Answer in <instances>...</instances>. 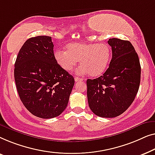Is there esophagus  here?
I'll return each mask as SVG.
<instances>
[{"instance_id":"34e87169","label":"esophagus","mask_w":155,"mask_h":155,"mask_svg":"<svg viewBox=\"0 0 155 155\" xmlns=\"http://www.w3.org/2000/svg\"><path fill=\"white\" fill-rule=\"evenodd\" d=\"M74 79H75V81L77 82V81H81L84 80V78H81L79 77H75Z\"/></svg>"}]
</instances>
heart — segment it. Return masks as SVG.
Returning a JSON list of instances; mask_svg holds the SVG:
<instances>
[{
    "label": "heart",
    "instance_id": "obj_1",
    "mask_svg": "<svg viewBox=\"0 0 155 155\" xmlns=\"http://www.w3.org/2000/svg\"><path fill=\"white\" fill-rule=\"evenodd\" d=\"M66 51L58 50L55 59L65 71H70L80 60L81 67L78 74L89 73L91 77L102 74L107 68L111 60L112 50L106 43H71L65 47Z\"/></svg>",
    "mask_w": 155,
    "mask_h": 155
}]
</instances>
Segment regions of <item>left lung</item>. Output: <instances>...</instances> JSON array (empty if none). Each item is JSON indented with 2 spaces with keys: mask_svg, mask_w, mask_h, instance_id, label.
I'll return each instance as SVG.
<instances>
[{
  "mask_svg": "<svg viewBox=\"0 0 155 155\" xmlns=\"http://www.w3.org/2000/svg\"><path fill=\"white\" fill-rule=\"evenodd\" d=\"M112 58L103 75L88 79L89 107L104 118L118 117L129 107L138 93L141 68L138 55L130 41L110 38Z\"/></svg>",
  "mask_w": 155,
  "mask_h": 155,
  "instance_id": "8db88e82",
  "label": "left lung"
}]
</instances>
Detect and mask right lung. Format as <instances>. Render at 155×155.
Segmentation results:
<instances>
[{
  "label": "right lung",
  "instance_id": "right-lung-1",
  "mask_svg": "<svg viewBox=\"0 0 155 155\" xmlns=\"http://www.w3.org/2000/svg\"><path fill=\"white\" fill-rule=\"evenodd\" d=\"M51 36L26 41L15 64L14 76L19 98L34 116L51 119L68 104L74 78L58 64Z\"/></svg>",
  "mask_w": 155,
  "mask_h": 155
}]
</instances>
